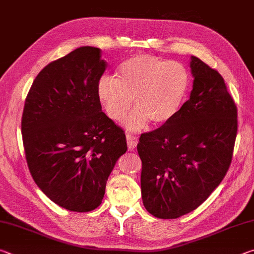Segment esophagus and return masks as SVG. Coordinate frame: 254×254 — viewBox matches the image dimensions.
I'll use <instances>...</instances> for the list:
<instances>
[{"label": "esophagus", "instance_id": "obj_1", "mask_svg": "<svg viewBox=\"0 0 254 254\" xmlns=\"http://www.w3.org/2000/svg\"><path fill=\"white\" fill-rule=\"evenodd\" d=\"M127 148L130 151H133L136 148L137 145V137L127 134Z\"/></svg>", "mask_w": 254, "mask_h": 254}]
</instances>
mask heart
Instances as JSON below:
<instances>
[{"label": "heart", "instance_id": "b5f03b06", "mask_svg": "<svg viewBox=\"0 0 254 254\" xmlns=\"http://www.w3.org/2000/svg\"><path fill=\"white\" fill-rule=\"evenodd\" d=\"M190 85V75L183 64L156 56L137 55L120 67L118 78L103 76L97 97L106 114L117 122L127 117L134 101L136 109L126 127L136 132L148 127L165 126L178 114Z\"/></svg>", "mask_w": 254, "mask_h": 254}]
</instances>
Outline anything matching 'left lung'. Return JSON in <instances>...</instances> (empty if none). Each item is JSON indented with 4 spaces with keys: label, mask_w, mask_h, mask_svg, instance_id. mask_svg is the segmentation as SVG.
Wrapping results in <instances>:
<instances>
[{
    "label": "left lung",
    "mask_w": 254,
    "mask_h": 254,
    "mask_svg": "<svg viewBox=\"0 0 254 254\" xmlns=\"http://www.w3.org/2000/svg\"><path fill=\"white\" fill-rule=\"evenodd\" d=\"M189 100L169 123L141 134V194L158 218H177L208 198L229 170L238 110L217 70L191 56Z\"/></svg>",
    "instance_id": "obj_1"
}]
</instances>
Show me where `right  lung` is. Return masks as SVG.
<instances>
[{
  "mask_svg": "<svg viewBox=\"0 0 254 254\" xmlns=\"http://www.w3.org/2000/svg\"><path fill=\"white\" fill-rule=\"evenodd\" d=\"M102 50L80 47L42 69L28 93L21 122L34 183L71 212L101 205L106 182L127 152L124 131L102 112L97 84Z\"/></svg>",
  "mask_w": 254,
  "mask_h": 254,
  "instance_id": "add662e5",
  "label": "right lung"
}]
</instances>
